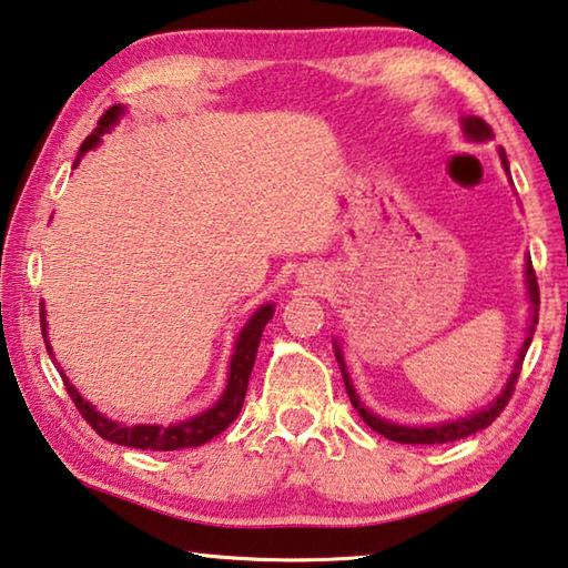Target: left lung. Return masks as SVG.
I'll use <instances>...</instances> for the list:
<instances>
[{"mask_svg": "<svg viewBox=\"0 0 568 568\" xmlns=\"http://www.w3.org/2000/svg\"><path fill=\"white\" fill-rule=\"evenodd\" d=\"M463 133H466L470 141H488V138H494L490 133V125L486 120L480 118H463ZM500 163H504V169L508 173V158L504 153V148H500ZM526 284H528V296H531V324H528V334L524 339V347L518 352V359H516V367L510 372L508 383L504 387V393H500L494 403H490L486 410H480L476 415H468V417H460V420H453V423H440V425H430V427H407V425H395V423H387L383 417H377L375 413H369L365 405L359 403V397L355 393V387H352V379L347 375V367H345V359H342V349L334 347V355H337L339 362V369H342V377H345V387H347V395L352 399V405H355V410L359 413L362 420H365L372 430L385 435L387 440H395V443H410V445H440V443H453V440H460V438H468V435L483 430V427H488L490 423L496 420V417L504 413V407L508 405L510 395H514L516 383H518V375H520V365H524V357L528 352V345H531L534 339V332H536V324H538V282H536V272L531 266V258L526 262ZM337 345V342H334Z\"/></svg>", "mask_w": 568, "mask_h": 568, "instance_id": "8db88e82", "label": "left lung"}]
</instances>
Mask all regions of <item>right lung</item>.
Segmentation results:
<instances>
[{"label": "right lung", "mask_w": 568, "mask_h": 568, "mask_svg": "<svg viewBox=\"0 0 568 568\" xmlns=\"http://www.w3.org/2000/svg\"><path fill=\"white\" fill-rule=\"evenodd\" d=\"M123 115V108L113 105L108 108L102 118L98 120V128L85 138V143L80 145V155L74 165L80 163V158L85 155L90 148H95L100 143V138L108 133L110 128L118 123V118ZM40 322H42V337H48V322H44V306L40 310ZM274 317V304H264L254 312V317L246 322V327L241 329L236 347H234V357H231V369H229V383L226 389H223L221 399L213 407H209L206 413H201L191 420L175 423V425H120L110 417L100 415L95 407H92L88 399H82L78 389L70 385V379L62 375V383L68 387V393L72 397L74 407H78L80 415L90 423L92 430H95L102 440L118 443V445H128V448H141V450H181V448H196V445L209 443L211 438H216L226 427L236 420L241 413V405H244L246 397V387H248V375L254 369V359H256V349L258 342H262V332L268 324V320ZM48 352L50 342H48Z\"/></svg>", "instance_id": "right-lung-1"}]
</instances>
